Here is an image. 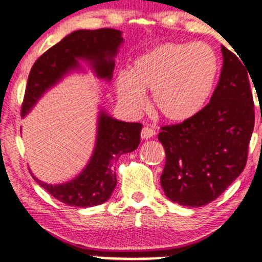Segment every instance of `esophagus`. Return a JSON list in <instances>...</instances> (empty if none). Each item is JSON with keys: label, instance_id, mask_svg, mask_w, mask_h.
<instances>
[{"label": "esophagus", "instance_id": "1", "mask_svg": "<svg viewBox=\"0 0 262 262\" xmlns=\"http://www.w3.org/2000/svg\"><path fill=\"white\" fill-rule=\"evenodd\" d=\"M141 138L143 139H149V138L154 137L155 135V130L152 128H149V127H144L143 129H141Z\"/></svg>", "mask_w": 262, "mask_h": 262}]
</instances>
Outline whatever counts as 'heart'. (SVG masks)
I'll list each match as a JSON object with an SVG mask.
<instances>
[{
	"mask_svg": "<svg viewBox=\"0 0 262 262\" xmlns=\"http://www.w3.org/2000/svg\"><path fill=\"white\" fill-rule=\"evenodd\" d=\"M219 71L214 50L204 43H166L144 54L116 77L123 106L137 113L152 92V107L173 123L194 118L208 103Z\"/></svg>",
	"mask_w": 262,
	"mask_h": 262,
	"instance_id": "1",
	"label": "heart"
}]
</instances>
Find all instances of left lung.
<instances>
[{
    "mask_svg": "<svg viewBox=\"0 0 262 262\" xmlns=\"http://www.w3.org/2000/svg\"><path fill=\"white\" fill-rule=\"evenodd\" d=\"M222 54L221 77L209 103L189 121L161 127L158 135L166 152L161 187L181 206L217 200L248 160L255 124L251 76L240 56L225 47Z\"/></svg>",
    "mask_w": 262,
    "mask_h": 262,
    "instance_id": "left-lung-1",
    "label": "left lung"
}]
</instances>
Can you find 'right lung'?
I'll list each match as a JSON object with an SVG mask.
<instances>
[{
    "label": "right lung",
    "instance_id": "1",
    "mask_svg": "<svg viewBox=\"0 0 262 262\" xmlns=\"http://www.w3.org/2000/svg\"><path fill=\"white\" fill-rule=\"evenodd\" d=\"M123 38L121 31L101 28L76 31L48 49L32 66L20 114L26 116L45 90L77 66V59L92 62L96 74L111 80L113 56ZM140 123L121 122L101 113L97 143L92 159L79 177L64 185H48L33 179L60 202L74 207H93L106 202L117 185L114 165L121 155L134 151L140 143Z\"/></svg>",
    "mask_w": 262,
    "mask_h": 262
}]
</instances>
